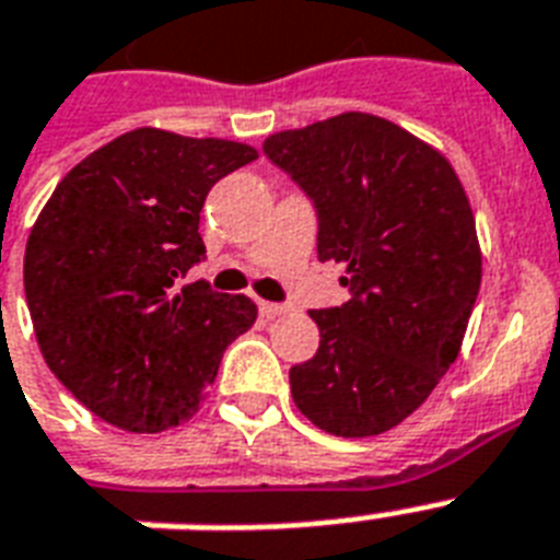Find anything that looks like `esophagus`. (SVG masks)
<instances>
[{"mask_svg": "<svg viewBox=\"0 0 560 560\" xmlns=\"http://www.w3.org/2000/svg\"><path fill=\"white\" fill-rule=\"evenodd\" d=\"M258 311H261L267 319H276V316L288 314L290 305H276V302H258Z\"/></svg>", "mask_w": 560, "mask_h": 560, "instance_id": "34e87169", "label": "esophagus"}]
</instances>
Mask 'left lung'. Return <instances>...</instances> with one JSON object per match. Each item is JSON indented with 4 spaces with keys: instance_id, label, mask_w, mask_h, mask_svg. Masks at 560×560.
I'll return each mask as SVG.
<instances>
[{
    "instance_id": "8db88e82",
    "label": "left lung",
    "mask_w": 560,
    "mask_h": 560,
    "mask_svg": "<svg viewBox=\"0 0 560 560\" xmlns=\"http://www.w3.org/2000/svg\"><path fill=\"white\" fill-rule=\"evenodd\" d=\"M264 153L314 200L319 258L351 290L311 311L319 349L290 369L293 400L325 433H386L459 358L482 281L468 194L442 151L372 113L281 130Z\"/></svg>"
}]
</instances>
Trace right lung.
<instances>
[{"label":"right lung","mask_w":560,"mask_h":560,"mask_svg":"<svg viewBox=\"0 0 560 560\" xmlns=\"http://www.w3.org/2000/svg\"><path fill=\"white\" fill-rule=\"evenodd\" d=\"M255 148L139 127L81 160L31 226L25 299L55 377L127 433L186 424L223 351L249 331V296L179 284L206 258L200 211Z\"/></svg>","instance_id":"1"}]
</instances>
